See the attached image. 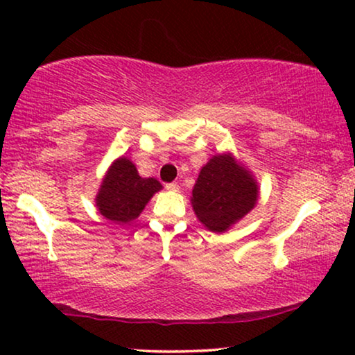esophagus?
<instances>
[{
    "label": "esophagus",
    "instance_id": "esophagus-1",
    "mask_svg": "<svg viewBox=\"0 0 355 355\" xmlns=\"http://www.w3.org/2000/svg\"><path fill=\"white\" fill-rule=\"evenodd\" d=\"M166 189L171 192H178L179 186H178V182H169V184H166Z\"/></svg>",
    "mask_w": 355,
    "mask_h": 355
}]
</instances>
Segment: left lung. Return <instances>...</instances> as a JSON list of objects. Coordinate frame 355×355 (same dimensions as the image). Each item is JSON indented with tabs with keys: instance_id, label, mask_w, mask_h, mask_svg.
Masks as SVG:
<instances>
[{
	"instance_id": "obj_1",
	"label": "left lung",
	"mask_w": 355,
	"mask_h": 355,
	"mask_svg": "<svg viewBox=\"0 0 355 355\" xmlns=\"http://www.w3.org/2000/svg\"><path fill=\"white\" fill-rule=\"evenodd\" d=\"M259 200V186L231 153L215 155L200 169L192 189L198 221L213 232H225L244 218Z\"/></svg>"
}]
</instances>
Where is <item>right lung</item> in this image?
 I'll use <instances>...</instances> for the list:
<instances>
[{
	"label": "right lung",
	"mask_w": 355,
	"mask_h": 355,
	"mask_svg": "<svg viewBox=\"0 0 355 355\" xmlns=\"http://www.w3.org/2000/svg\"><path fill=\"white\" fill-rule=\"evenodd\" d=\"M162 184L153 178H140L135 164L121 157L106 171L96 193V208L114 223H130L139 218Z\"/></svg>",
	"instance_id": "1"
}]
</instances>
